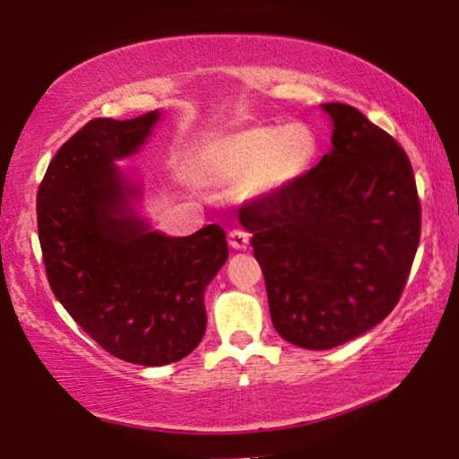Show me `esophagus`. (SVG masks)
Listing matches in <instances>:
<instances>
[{
  "label": "esophagus",
  "instance_id": "34e87169",
  "mask_svg": "<svg viewBox=\"0 0 459 459\" xmlns=\"http://www.w3.org/2000/svg\"><path fill=\"white\" fill-rule=\"evenodd\" d=\"M228 242L234 250H247L248 242H250V236L244 230H231L228 234Z\"/></svg>",
  "mask_w": 459,
  "mask_h": 459
}]
</instances>
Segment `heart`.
I'll return each instance as SVG.
<instances>
[{"label":"heart","mask_w":459,"mask_h":459,"mask_svg":"<svg viewBox=\"0 0 459 459\" xmlns=\"http://www.w3.org/2000/svg\"><path fill=\"white\" fill-rule=\"evenodd\" d=\"M319 142L305 123L253 125L212 135L190 156L200 186H236L244 198H259L292 186L313 167Z\"/></svg>","instance_id":"1"}]
</instances>
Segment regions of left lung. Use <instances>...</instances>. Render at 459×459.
<instances>
[{
    "label": "left lung",
    "instance_id": "8db88e82",
    "mask_svg": "<svg viewBox=\"0 0 459 459\" xmlns=\"http://www.w3.org/2000/svg\"><path fill=\"white\" fill-rule=\"evenodd\" d=\"M322 110L332 121L330 152L240 212L275 332L311 351L378 325L403 292L420 242V200L403 148L353 106Z\"/></svg>",
    "mask_w": 459,
    "mask_h": 459
}]
</instances>
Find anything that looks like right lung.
Segmentation results:
<instances>
[{
	"label": "right lung",
	"instance_id": "1",
	"mask_svg": "<svg viewBox=\"0 0 459 459\" xmlns=\"http://www.w3.org/2000/svg\"><path fill=\"white\" fill-rule=\"evenodd\" d=\"M160 115L93 118L56 152L37 192L56 299L100 347L137 366H167L198 347L204 290L228 261L215 223L184 238L152 230L137 209L143 184L117 165L140 152Z\"/></svg>",
	"mask_w": 459,
	"mask_h": 459
}]
</instances>
